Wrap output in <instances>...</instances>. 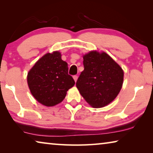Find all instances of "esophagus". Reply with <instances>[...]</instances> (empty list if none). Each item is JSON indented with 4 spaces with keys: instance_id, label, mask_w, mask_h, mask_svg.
Segmentation results:
<instances>
[{
    "instance_id": "34e87169",
    "label": "esophagus",
    "mask_w": 153,
    "mask_h": 153,
    "mask_svg": "<svg viewBox=\"0 0 153 153\" xmlns=\"http://www.w3.org/2000/svg\"><path fill=\"white\" fill-rule=\"evenodd\" d=\"M73 77H74V79L75 80V82H76L77 79V77H77V76H76H76H74Z\"/></svg>"
}]
</instances>
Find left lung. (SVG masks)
<instances>
[{
	"label": "left lung",
	"instance_id": "1",
	"mask_svg": "<svg viewBox=\"0 0 153 153\" xmlns=\"http://www.w3.org/2000/svg\"><path fill=\"white\" fill-rule=\"evenodd\" d=\"M84 69L76 86L86 102L93 107L109 104L120 92L123 71L107 53L91 51L84 56Z\"/></svg>",
	"mask_w": 153,
	"mask_h": 153
}]
</instances>
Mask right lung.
<instances>
[{"mask_svg": "<svg viewBox=\"0 0 153 153\" xmlns=\"http://www.w3.org/2000/svg\"><path fill=\"white\" fill-rule=\"evenodd\" d=\"M27 84L36 100L52 107L63 100L67 91L75 84L68 74V66L58 51L47 53L40 59L27 74Z\"/></svg>", "mask_w": 153, "mask_h": 153, "instance_id": "add662e5", "label": "right lung"}]
</instances>
